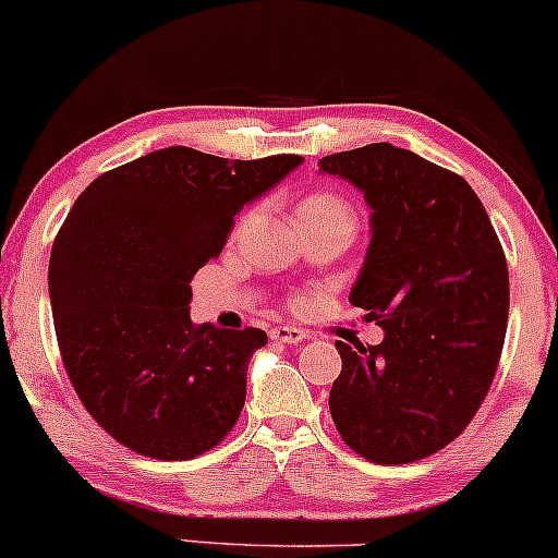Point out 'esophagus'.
Masks as SVG:
<instances>
[{
	"label": "esophagus",
	"instance_id": "esophagus-1",
	"mask_svg": "<svg viewBox=\"0 0 558 558\" xmlns=\"http://www.w3.org/2000/svg\"><path fill=\"white\" fill-rule=\"evenodd\" d=\"M305 331L298 329V327H277L271 329V340L274 342H281V345H298V342L305 340Z\"/></svg>",
	"mask_w": 558,
	"mask_h": 558
}]
</instances>
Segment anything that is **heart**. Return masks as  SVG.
Instances as JSON below:
<instances>
[{
    "label": "heart",
    "instance_id": "b5f03b06",
    "mask_svg": "<svg viewBox=\"0 0 558 558\" xmlns=\"http://www.w3.org/2000/svg\"><path fill=\"white\" fill-rule=\"evenodd\" d=\"M318 216H345L353 218L345 199H340L335 192H313L300 203L298 218H318Z\"/></svg>",
    "mask_w": 558,
    "mask_h": 558
}]
</instances>
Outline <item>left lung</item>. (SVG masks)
<instances>
[{"mask_svg": "<svg viewBox=\"0 0 558 558\" xmlns=\"http://www.w3.org/2000/svg\"><path fill=\"white\" fill-rule=\"evenodd\" d=\"M372 208V242L350 303L379 345L337 340L329 411L374 464H411L466 429L496 377L509 268L485 205L459 173L387 142L318 160Z\"/></svg>", "mask_w": 558, "mask_h": 558, "instance_id": "1", "label": "left lung"}]
</instances>
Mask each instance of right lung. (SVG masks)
<instances>
[{"label":"right lung","mask_w":558,"mask_h":558,"mask_svg":"<svg viewBox=\"0 0 558 558\" xmlns=\"http://www.w3.org/2000/svg\"><path fill=\"white\" fill-rule=\"evenodd\" d=\"M303 162L227 160L166 147L81 192L49 258L65 372L118 442L186 461L229 435L263 329L192 324L190 281L221 253L234 216Z\"/></svg>","instance_id":"1"}]
</instances>
